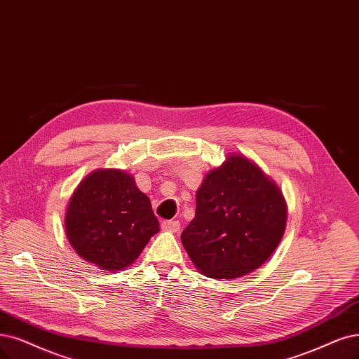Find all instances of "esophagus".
Returning a JSON list of instances; mask_svg holds the SVG:
<instances>
[{"label":"esophagus","instance_id":"34e87169","mask_svg":"<svg viewBox=\"0 0 359 359\" xmlns=\"http://www.w3.org/2000/svg\"><path fill=\"white\" fill-rule=\"evenodd\" d=\"M161 228L164 231H170V232H177L180 229V223L177 220H164L161 223Z\"/></svg>","mask_w":359,"mask_h":359}]
</instances>
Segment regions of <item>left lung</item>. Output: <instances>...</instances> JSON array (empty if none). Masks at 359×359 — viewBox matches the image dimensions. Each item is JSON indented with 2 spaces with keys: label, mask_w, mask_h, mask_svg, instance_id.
I'll use <instances>...</instances> for the list:
<instances>
[{
  "label": "left lung",
  "mask_w": 359,
  "mask_h": 359,
  "mask_svg": "<svg viewBox=\"0 0 359 359\" xmlns=\"http://www.w3.org/2000/svg\"><path fill=\"white\" fill-rule=\"evenodd\" d=\"M195 200V217L182 232V244L208 278L233 280L253 272L284 235V195L244 155H228L220 167L207 172Z\"/></svg>",
  "instance_id": "1"
}]
</instances>
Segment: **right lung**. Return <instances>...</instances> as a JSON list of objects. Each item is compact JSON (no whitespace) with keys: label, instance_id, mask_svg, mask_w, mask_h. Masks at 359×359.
<instances>
[{"label":"right lung","instance_id":"right-lung-1","mask_svg":"<svg viewBox=\"0 0 359 359\" xmlns=\"http://www.w3.org/2000/svg\"><path fill=\"white\" fill-rule=\"evenodd\" d=\"M72 248L103 271L128 268L159 231L149 198L135 177L118 168H99L78 184L65 215Z\"/></svg>","mask_w":359,"mask_h":359}]
</instances>
